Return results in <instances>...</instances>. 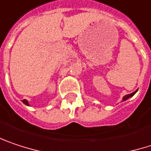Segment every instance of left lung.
Returning a JSON list of instances; mask_svg holds the SVG:
<instances>
[{"label":"left lung","mask_w":151,"mask_h":151,"mask_svg":"<svg viewBox=\"0 0 151 151\" xmlns=\"http://www.w3.org/2000/svg\"><path fill=\"white\" fill-rule=\"evenodd\" d=\"M137 91H137H135L134 92L130 93V94H127V95H125L124 97H123V100H122V101H125V100H127L128 99H130V98H131V97H133V96H134V94H135Z\"/></svg>","instance_id":"1"}]
</instances>
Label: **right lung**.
Returning <instances> with one entry per match:
<instances>
[{"instance_id": "add662e5", "label": "right lung", "mask_w": 151, "mask_h": 151, "mask_svg": "<svg viewBox=\"0 0 151 151\" xmlns=\"http://www.w3.org/2000/svg\"><path fill=\"white\" fill-rule=\"evenodd\" d=\"M22 102H23V104H25L26 105H29V104H28V101H27V99H23V100H22Z\"/></svg>"}]
</instances>
